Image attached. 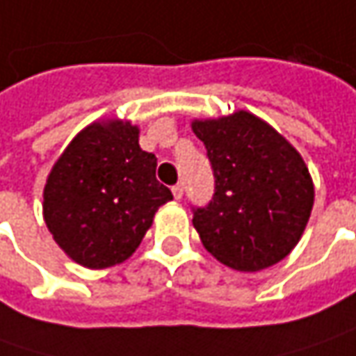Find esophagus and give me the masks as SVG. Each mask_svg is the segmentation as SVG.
Instances as JSON below:
<instances>
[{
    "mask_svg": "<svg viewBox=\"0 0 356 356\" xmlns=\"http://www.w3.org/2000/svg\"><path fill=\"white\" fill-rule=\"evenodd\" d=\"M172 194H174V198L176 200H182V196H184V186L182 184L172 186Z\"/></svg>",
    "mask_w": 356,
    "mask_h": 356,
    "instance_id": "1",
    "label": "esophagus"
}]
</instances>
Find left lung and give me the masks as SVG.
I'll return each mask as SVG.
<instances>
[{
	"instance_id": "8db88e82",
	"label": "left lung",
	"mask_w": 356,
	"mask_h": 356,
	"mask_svg": "<svg viewBox=\"0 0 356 356\" xmlns=\"http://www.w3.org/2000/svg\"><path fill=\"white\" fill-rule=\"evenodd\" d=\"M192 130L212 162L216 192L192 224L204 248L236 271L287 257L305 232L315 188L293 144L248 111L196 118Z\"/></svg>"
}]
</instances>
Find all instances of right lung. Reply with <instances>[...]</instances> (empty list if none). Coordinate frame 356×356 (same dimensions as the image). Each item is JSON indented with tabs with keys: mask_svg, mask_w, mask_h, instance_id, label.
Masks as SVG:
<instances>
[{
	"mask_svg": "<svg viewBox=\"0 0 356 356\" xmlns=\"http://www.w3.org/2000/svg\"><path fill=\"white\" fill-rule=\"evenodd\" d=\"M138 127L106 118L81 130L57 158L43 188V220L75 264L104 269L140 245L172 192L156 180V156Z\"/></svg>",
	"mask_w": 356,
	"mask_h": 356,
	"instance_id": "add662e5",
	"label": "right lung"
}]
</instances>
